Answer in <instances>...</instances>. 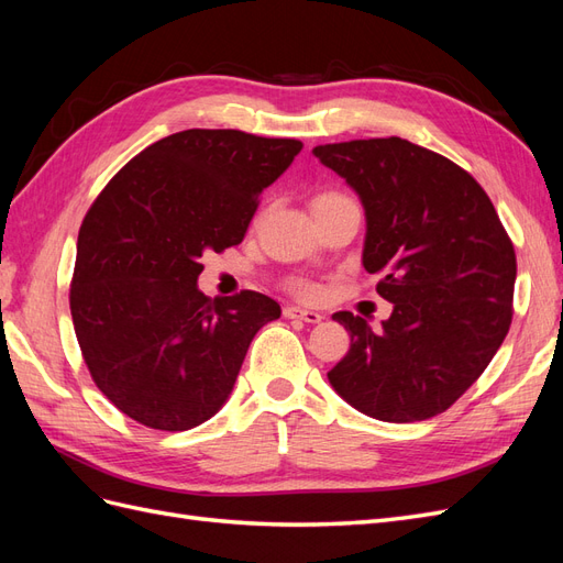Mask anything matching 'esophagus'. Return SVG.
<instances>
[{
	"mask_svg": "<svg viewBox=\"0 0 563 563\" xmlns=\"http://www.w3.org/2000/svg\"><path fill=\"white\" fill-rule=\"evenodd\" d=\"M284 317H286V319H300V321H308V323H319V321L323 319L319 312L302 310V308H296V305H286V308H284Z\"/></svg>",
	"mask_w": 563,
	"mask_h": 563,
	"instance_id": "esophagus-1",
	"label": "esophagus"
}]
</instances>
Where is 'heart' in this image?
<instances>
[{"label": "heart", "instance_id": "1", "mask_svg": "<svg viewBox=\"0 0 563 563\" xmlns=\"http://www.w3.org/2000/svg\"><path fill=\"white\" fill-rule=\"evenodd\" d=\"M338 199H347L345 195L340 192H323V195H317L312 199V207H317V203H329V201H338ZM291 291L305 300H317L321 296V288L317 284H310V282H296L291 284Z\"/></svg>", "mask_w": 563, "mask_h": 563}]
</instances>
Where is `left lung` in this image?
<instances>
[{
  "label": "left lung",
  "instance_id": "8db88e82",
  "mask_svg": "<svg viewBox=\"0 0 563 563\" xmlns=\"http://www.w3.org/2000/svg\"><path fill=\"white\" fill-rule=\"evenodd\" d=\"M312 152L362 197L364 267L395 302L380 331L360 314H333L352 343L331 385L385 422L444 413L512 323L517 255L496 207L463 166L397 135Z\"/></svg>",
  "mask_w": 563,
  "mask_h": 563
}]
</instances>
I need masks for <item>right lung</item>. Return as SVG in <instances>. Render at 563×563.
<instances>
[{"label":"right lung","mask_w":563,"mask_h":563,"mask_svg":"<svg viewBox=\"0 0 563 563\" xmlns=\"http://www.w3.org/2000/svg\"><path fill=\"white\" fill-rule=\"evenodd\" d=\"M302 150L296 139L187 129L139 152L81 220L70 282L77 343L96 387L150 430L209 420L279 305L197 288L203 251L242 244L261 192Z\"/></svg>","instance_id":"right-lung-1"}]
</instances>
